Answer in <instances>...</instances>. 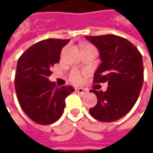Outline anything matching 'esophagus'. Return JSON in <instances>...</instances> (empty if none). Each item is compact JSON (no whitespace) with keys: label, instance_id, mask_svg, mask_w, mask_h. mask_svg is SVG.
I'll return each instance as SVG.
<instances>
[{"label":"esophagus","instance_id":"esophagus-1","mask_svg":"<svg viewBox=\"0 0 153 153\" xmlns=\"http://www.w3.org/2000/svg\"><path fill=\"white\" fill-rule=\"evenodd\" d=\"M76 92H77L78 94H86L88 93V89L84 88H76Z\"/></svg>","mask_w":153,"mask_h":153}]
</instances>
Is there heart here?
<instances>
[{"label": "heart", "instance_id": "1", "mask_svg": "<svg viewBox=\"0 0 153 153\" xmlns=\"http://www.w3.org/2000/svg\"><path fill=\"white\" fill-rule=\"evenodd\" d=\"M87 48H88V47H87ZM71 80L74 83H79V82H82V76H81L78 72L74 71V72H72L71 75Z\"/></svg>", "mask_w": 153, "mask_h": 153}]
</instances>
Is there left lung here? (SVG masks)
<instances>
[{
	"instance_id": "1",
	"label": "left lung",
	"mask_w": 153,
	"mask_h": 153,
	"mask_svg": "<svg viewBox=\"0 0 153 153\" xmlns=\"http://www.w3.org/2000/svg\"><path fill=\"white\" fill-rule=\"evenodd\" d=\"M85 38L100 52L101 63L94 72V82L108 83L105 91L90 90L98 101L89 113L100 122L119 120L138 100L144 81L142 56L130 42L118 36H86Z\"/></svg>"
}]
</instances>
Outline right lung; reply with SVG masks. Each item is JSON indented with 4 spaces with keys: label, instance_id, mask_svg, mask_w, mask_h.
I'll list each match as a JSON object with an SVG mask.
<instances>
[{
    "label": "right lung",
    "instance_id": "add662e5",
    "mask_svg": "<svg viewBox=\"0 0 153 153\" xmlns=\"http://www.w3.org/2000/svg\"><path fill=\"white\" fill-rule=\"evenodd\" d=\"M70 39H46L29 48L19 59L14 85L24 112L35 123L48 125L63 114L65 100L75 91L71 86L56 88L48 80L51 67L59 62L62 48Z\"/></svg>",
    "mask_w": 153,
    "mask_h": 153
}]
</instances>
